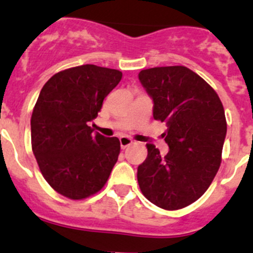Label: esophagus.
Returning a JSON list of instances; mask_svg holds the SVG:
<instances>
[{
    "label": "esophagus",
    "instance_id": "esophagus-1",
    "mask_svg": "<svg viewBox=\"0 0 253 253\" xmlns=\"http://www.w3.org/2000/svg\"><path fill=\"white\" fill-rule=\"evenodd\" d=\"M133 143V141H132L129 137L127 136H121L120 137V144H121V148H126V147H128L129 144Z\"/></svg>",
    "mask_w": 253,
    "mask_h": 253
}]
</instances>
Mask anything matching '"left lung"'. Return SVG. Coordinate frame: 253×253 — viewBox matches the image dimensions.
<instances>
[{
    "instance_id": "left-lung-1",
    "label": "left lung",
    "mask_w": 253,
    "mask_h": 253,
    "mask_svg": "<svg viewBox=\"0 0 253 253\" xmlns=\"http://www.w3.org/2000/svg\"><path fill=\"white\" fill-rule=\"evenodd\" d=\"M138 79L153 99L154 120L166 122L162 136L169 146L162 157L147 144V158L137 169L139 188L162 209H183L207 192L220 168L227 128L224 106L215 90L186 67L151 68Z\"/></svg>"
}]
</instances>
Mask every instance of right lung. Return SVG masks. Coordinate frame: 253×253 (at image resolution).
Wrapping results in <instances>:
<instances>
[{
	"label": "right lung",
	"instance_id": "add662e5",
	"mask_svg": "<svg viewBox=\"0 0 253 253\" xmlns=\"http://www.w3.org/2000/svg\"><path fill=\"white\" fill-rule=\"evenodd\" d=\"M122 73L86 64L56 73L41 90L31 119L32 149L49 185L73 200L106 184L120 154L117 137L89 126Z\"/></svg>",
	"mask_w": 253,
	"mask_h": 253
}]
</instances>
